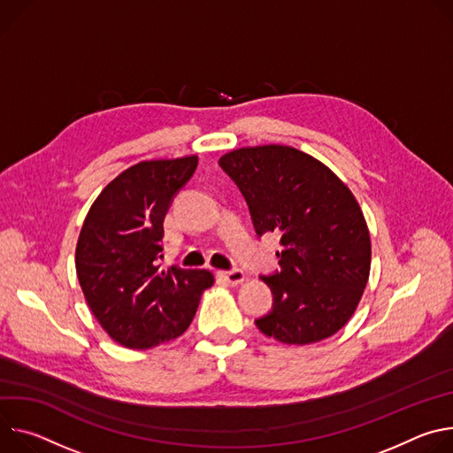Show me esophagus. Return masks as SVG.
I'll return each mask as SVG.
<instances>
[{"label":"esophagus","mask_w":453,"mask_h":453,"mask_svg":"<svg viewBox=\"0 0 453 453\" xmlns=\"http://www.w3.org/2000/svg\"><path fill=\"white\" fill-rule=\"evenodd\" d=\"M219 277L230 284H241L244 280V272L235 268V270H228V272H219Z\"/></svg>","instance_id":"esophagus-1"}]
</instances>
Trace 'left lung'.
<instances>
[{"instance_id": "left-lung-1", "label": "left lung", "mask_w": 453, "mask_h": 453, "mask_svg": "<svg viewBox=\"0 0 453 453\" xmlns=\"http://www.w3.org/2000/svg\"><path fill=\"white\" fill-rule=\"evenodd\" d=\"M219 165L242 192L256 232L280 235V272L261 277L273 308L256 326L288 345L333 336L357 311L371 272L357 197L327 165L289 145L234 149Z\"/></svg>"}]
</instances>
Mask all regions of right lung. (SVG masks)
Instances as JSON below:
<instances>
[{
  "label": "right lung",
  "instance_id": "1",
  "mask_svg": "<svg viewBox=\"0 0 453 453\" xmlns=\"http://www.w3.org/2000/svg\"><path fill=\"white\" fill-rule=\"evenodd\" d=\"M197 157L140 162L96 196L75 248V268L86 303L120 345L150 349L190 326L209 270L157 265L164 219L174 194L190 180Z\"/></svg>",
  "mask_w": 453,
  "mask_h": 453
}]
</instances>
